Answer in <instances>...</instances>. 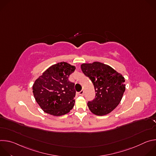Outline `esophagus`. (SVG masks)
<instances>
[{"mask_svg": "<svg viewBox=\"0 0 156 156\" xmlns=\"http://www.w3.org/2000/svg\"><path fill=\"white\" fill-rule=\"evenodd\" d=\"M78 94L80 96H83L84 95V91L83 90H81L80 92L78 93Z\"/></svg>", "mask_w": 156, "mask_h": 156, "instance_id": "obj_1", "label": "esophagus"}]
</instances>
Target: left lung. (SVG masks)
<instances>
[{
  "mask_svg": "<svg viewBox=\"0 0 156 156\" xmlns=\"http://www.w3.org/2000/svg\"><path fill=\"white\" fill-rule=\"evenodd\" d=\"M81 69L93 82L96 92L95 98L87 102L89 109L99 116L112 112L120 102L125 91L124 77L111 66L98 62L83 63Z\"/></svg>",
  "mask_w": 156,
  "mask_h": 156,
  "instance_id": "8db88e82",
  "label": "left lung"
}]
</instances>
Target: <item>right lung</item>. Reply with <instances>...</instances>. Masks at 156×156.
<instances>
[{
    "instance_id": "add662e5",
    "label": "right lung",
    "mask_w": 156,
    "mask_h": 156,
    "mask_svg": "<svg viewBox=\"0 0 156 156\" xmlns=\"http://www.w3.org/2000/svg\"><path fill=\"white\" fill-rule=\"evenodd\" d=\"M75 66L66 62L53 65L34 82L36 101L46 113L61 116L69 113L75 104V83L69 80Z\"/></svg>"
}]
</instances>
